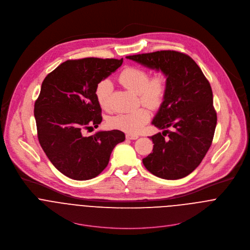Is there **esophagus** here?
<instances>
[{
	"instance_id": "1",
	"label": "esophagus",
	"mask_w": 250,
	"mask_h": 250,
	"mask_svg": "<svg viewBox=\"0 0 250 250\" xmlns=\"http://www.w3.org/2000/svg\"><path fill=\"white\" fill-rule=\"evenodd\" d=\"M126 139H127V140H138V139H139V136L127 134V135H126Z\"/></svg>"
}]
</instances>
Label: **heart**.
I'll return each instance as SVG.
<instances>
[{
    "label": "heart",
    "mask_w": 250,
    "mask_h": 250,
    "mask_svg": "<svg viewBox=\"0 0 250 250\" xmlns=\"http://www.w3.org/2000/svg\"><path fill=\"white\" fill-rule=\"evenodd\" d=\"M119 83L127 89L138 93L141 102L150 107H158L164 101L167 92V77L158 73L150 77L149 72L139 66H129L118 76ZM112 84L103 80L97 83L94 95L98 105L104 110H109V100ZM150 114L144 107L134 111L120 113L110 118L109 125L128 134H138L149 120Z\"/></svg>",
    "instance_id": "b5f03b06"
}]
</instances>
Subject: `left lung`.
Instances as JSON below:
<instances>
[{
	"mask_svg": "<svg viewBox=\"0 0 250 250\" xmlns=\"http://www.w3.org/2000/svg\"><path fill=\"white\" fill-rule=\"evenodd\" d=\"M126 58L167 77L165 101L152 122L165 131L150 137L154 147L143 165L157 177L184 178L200 165L213 143L217 116L211 84L185 53L164 50Z\"/></svg>",
	"mask_w": 250,
	"mask_h": 250,
	"instance_id": "1",
	"label": "left lung"
}]
</instances>
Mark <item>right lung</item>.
<instances>
[{
    "instance_id": "right-lung-1",
    "label": "right lung",
    "mask_w": 250,
    "mask_h": 250,
    "mask_svg": "<svg viewBox=\"0 0 250 250\" xmlns=\"http://www.w3.org/2000/svg\"><path fill=\"white\" fill-rule=\"evenodd\" d=\"M123 59L68 60L44 79L35 103L37 138L54 167L74 180L98 176L107 167L111 151L125 141L119 130L85 137L97 128L102 109L94 90L98 83L121 66Z\"/></svg>"
}]
</instances>
